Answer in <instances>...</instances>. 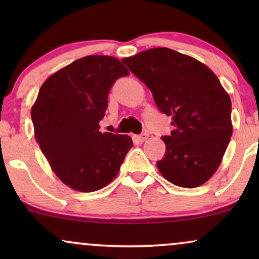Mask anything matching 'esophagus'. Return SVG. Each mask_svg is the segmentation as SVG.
I'll use <instances>...</instances> for the list:
<instances>
[{"label":"esophagus","mask_w":259,"mask_h":259,"mask_svg":"<svg viewBox=\"0 0 259 259\" xmlns=\"http://www.w3.org/2000/svg\"><path fill=\"white\" fill-rule=\"evenodd\" d=\"M147 139H148V134H146V133L141 134V135L134 136V140H135V141H138V142H144V141H146Z\"/></svg>","instance_id":"obj_1"}]
</instances>
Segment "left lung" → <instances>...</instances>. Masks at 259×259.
Returning a JSON list of instances; mask_svg holds the SVG:
<instances>
[{"instance_id":"1","label":"left lung","mask_w":259,"mask_h":259,"mask_svg":"<svg viewBox=\"0 0 259 259\" xmlns=\"http://www.w3.org/2000/svg\"><path fill=\"white\" fill-rule=\"evenodd\" d=\"M145 82L159 111L175 126L163 136L160 174L180 187L201 186L221 164L233 134L231 100L206 64L167 47L121 59Z\"/></svg>"}]
</instances>
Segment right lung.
Masks as SVG:
<instances>
[{
  "label": "right lung",
  "mask_w": 259,
  "mask_h": 259,
  "mask_svg": "<svg viewBox=\"0 0 259 259\" xmlns=\"http://www.w3.org/2000/svg\"><path fill=\"white\" fill-rule=\"evenodd\" d=\"M129 70L111 56H86L49 76L31 107L36 142L62 183L80 192L108 185L132 138L100 132L108 92Z\"/></svg>",
  "instance_id": "obj_1"
}]
</instances>
